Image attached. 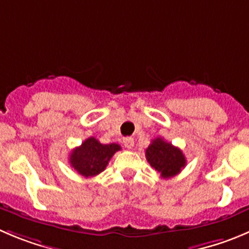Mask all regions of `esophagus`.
Returning a JSON list of instances; mask_svg holds the SVG:
<instances>
[{
    "instance_id": "esophagus-1",
    "label": "esophagus",
    "mask_w": 249,
    "mask_h": 249,
    "mask_svg": "<svg viewBox=\"0 0 249 249\" xmlns=\"http://www.w3.org/2000/svg\"><path fill=\"white\" fill-rule=\"evenodd\" d=\"M123 144H124L127 149H132L134 145V139L131 138V137H126V138L123 139Z\"/></svg>"
}]
</instances>
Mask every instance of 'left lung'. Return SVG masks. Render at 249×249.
<instances>
[{
	"instance_id": "left-lung-1",
	"label": "left lung",
	"mask_w": 249,
	"mask_h": 249,
	"mask_svg": "<svg viewBox=\"0 0 249 249\" xmlns=\"http://www.w3.org/2000/svg\"><path fill=\"white\" fill-rule=\"evenodd\" d=\"M145 156L150 166L155 169L162 178L176 176L186 166V158L181 149L162 138L151 141V144L145 150Z\"/></svg>"
}]
</instances>
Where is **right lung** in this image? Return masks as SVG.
<instances>
[{"label": "right lung", "mask_w": 249, "mask_h": 249, "mask_svg": "<svg viewBox=\"0 0 249 249\" xmlns=\"http://www.w3.org/2000/svg\"><path fill=\"white\" fill-rule=\"evenodd\" d=\"M121 146L116 143L101 144L94 137L85 139L82 145L73 149L70 155V164L75 171L84 177H94L103 172L110 159Z\"/></svg>", "instance_id": "add662e5"}]
</instances>
